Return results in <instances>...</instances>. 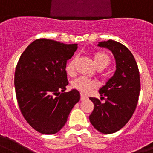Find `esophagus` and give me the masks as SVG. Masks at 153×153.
Wrapping results in <instances>:
<instances>
[{"label":"esophagus","mask_w":153,"mask_h":153,"mask_svg":"<svg viewBox=\"0 0 153 153\" xmlns=\"http://www.w3.org/2000/svg\"><path fill=\"white\" fill-rule=\"evenodd\" d=\"M88 99V97H87L85 95H84V94H81V101H84V100H86Z\"/></svg>","instance_id":"1"}]
</instances>
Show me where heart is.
I'll return each mask as SVG.
<instances>
[{
	"mask_svg": "<svg viewBox=\"0 0 153 153\" xmlns=\"http://www.w3.org/2000/svg\"><path fill=\"white\" fill-rule=\"evenodd\" d=\"M93 59H94V64L97 67L98 69L101 70L105 68L110 62V58H109V55L105 53L102 52V51L94 53V55H93ZM75 62V59H73L69 61L68 63L67 64L65 70H66L67 73L69 74V75H72L74 73ZM72 85L75 89L78 90L84 94H87V93L90 92L92 88L97 86V83L96 81H93V80L88 79L85 77H81V78H78L75 79V81H73Z\"/></svg>",
	"mask_w": 153,
	"mask_h": 153,
	"instance_id": "1",
	"label": "heart"
}]
</instances>
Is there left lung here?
Masks as SVG:
<instances>
[{
    "instance_id": "left-lung-1",
    "label": "left lung",
    "mask_w": 153,
    "mask_h": 153,
    "mask_svg": "<svg viewBox=\"0 0 153 153\" xmlns=\"http://www.w3.org/2000/svg\"><path fill=\"white\" fill-rule=\"evenodd\" d=\"M98 47L112 51L115 59V72L100 88L102 102L90 97L94 109L89 119L95 129L102 134H112L122 129L136 109L140 91V79L137 64L131 51L113 40L101 41Z\"/></svg>"
}]
</instances>
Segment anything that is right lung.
Returning <instances> with one entry per match:
<instances>
[{"instance_id":"right-lung-1","label":"right lung","mask_w":153,"mask_h":153,"mask_svg":"<svg viewBox=\"0 0 153 153\" xmlns=\"http://www.w3.org/2000/svg\"><path fill=\"white\" fill-rule=\"evenodd\" d=\"M77 48L76 44L38 39L19 58L14 76L17 102L27 122L39 133L54 134L60 131L80 100L77 90L64 92L68 84L67 61Z\"/></svg>"}]
</instances>
